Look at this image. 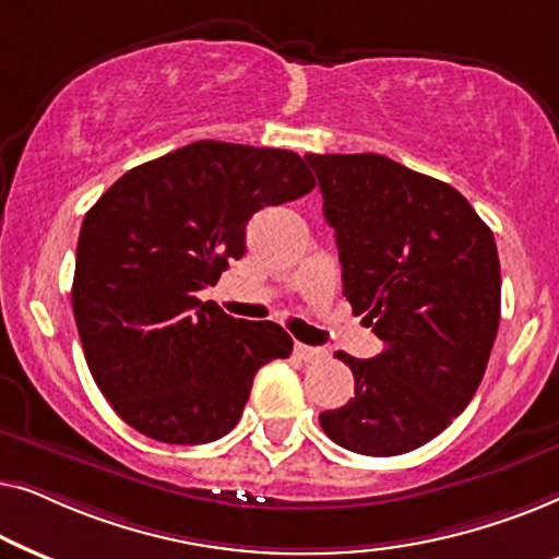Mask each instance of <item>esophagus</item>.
<instances>
[{
	"label": "esophagus",
	"instance_id": "obj_1",
	"mask_svg": "<svg viewBox=\"0 0 559 559\" xmlns=\"http://www.w3.org/2000/svg\"><path fill=\"white\" fill-rule=\"evenodd\" d=\"M295 356L305 364H312V361H320V358H325V350L316 346H305V343H295Z\"/></svg>",
	"mask_w": 559,
	"mask_h": 559
}]
</instances>
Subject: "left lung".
I'll use <instances>...</instances> for the list:
<instances>
[{"label": "left lung", "mask_w": 559, "mask_h": 559, "mask_svg": "<svg viewBox=\"0 0 559 559\" xmlns=\"http://www.w3.org/2000/svg\"><path fill=\"white\" fill-rule=\"evenodd\" d=\"M335 228L343 295L384 341L350 366L354 396L320 415L341 448L402 455L440 435L476 394L501 318L491 228L448 182L384 155H305Z\"/></svg>", "instance_id": "8db88e82"}]
</instances>
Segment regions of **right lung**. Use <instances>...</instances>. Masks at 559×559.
Instances as JSON below:
<instances>
[{
	"instance_id": "right-lung-1",
	"label": "right lung",
	"mask_w": 559,
	"mask_h": 559,
	"mask_svg": "<svg viewBox=\"0 0 559 559\" xmlns=\"http://www.w3.org/2000/svg\"><path fill=\"white\" fill-rule=\"evenodd\" d=\"M312 188L295 152L201 140L124 173L86 213L73 316L91 377L129 427L170 445L224 438L254 373L293 354L285 328L198 293L243 257L257 211Z\"/></svg>"
}]
</instances>
